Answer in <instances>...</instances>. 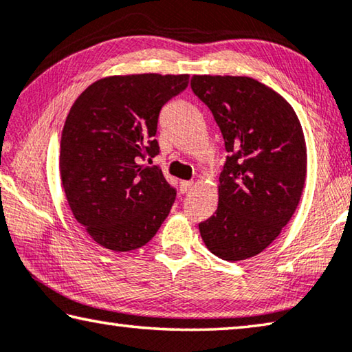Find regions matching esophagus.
<instances>
[{
    "instance_id": "34e87169",
    "label": "esophagus",
    "mask_w": 352,
    "mask_h": 352,
    "mask_svg": "<svg viewBox=\"0 0 352 352\" xmlns=\"http://www.w3.org/2000/svg\"><path fill=\"white\" fill-rule=\"evenodd\" d=\"M192 185L194 183L192 182H188V180H183V182H180V192L182 194H186L189 189L192 188Z\"/></svg>"
}]
</instances>
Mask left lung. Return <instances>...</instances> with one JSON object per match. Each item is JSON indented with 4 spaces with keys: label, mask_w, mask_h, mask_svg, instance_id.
Masks as SVG:
<instances>
[{
    "label": "left lung",
    "mask_w": 352,
    "mask_h": 352,
    "mask_svg": "<svg viewBox=\"0 0 352 352\" xmlns=\"http://www.w3.org/2000/svg\"><path fill=\"white\" fill-rule=\"evenodd\" d=\"M192 92L224 138L216 213L199 224L211 252L228 261L260 254L278 236L305 182V141L287 100L248 76L194 75Z\"/></svg>",
    "instance_id": "1"
}]
</instances>
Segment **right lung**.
<instances>
[{"mask_svg":"<svg viewBox=\"0 0 352 352\" xmlns=\"http://www.w3.org/2000/svg\"><path fill=\"white\" fill-rule=\"evenodd\" d=\"M188 75L108 76L72 106L60 138V178L74 213L94 241L116 252L147 244L177 191L158 166V117L188 87Z\"/></svg>","mask_w":352,"mask_h":352,"instance_id":"right-lung-1","label":"right lung"}]
</instances>
